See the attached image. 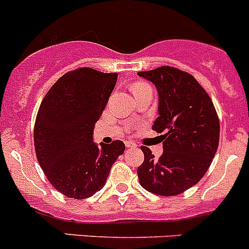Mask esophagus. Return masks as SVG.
Returning a JSON list of instances; mask_svg holds the SVG:
<instances>
[{"instance_id":"obj_1","label":"esophagus","mask_w":249,"mask_h":249,"mask_svg":"<svg viewBox=\"0 0 249 249\" xmlns=\"http://www.w3.org/2000/svg\"><path fill=\"white\" fill-rule=\"evenodd\" d=\"M125 147H126V148H134V147H136V143L132 142V141H126V142H125Z\"/></svg>"}]
</instances>
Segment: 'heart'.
<instances>
[{"label":"heart","instance_id":"obj_1","mask_svg":"<svg viewBox=\"0 0 249 249\" xmlns=\"http://www.w3.org/2000/svg\"><path fill=\"white\" fill-rule=\"evenodd\" d=\"M143 84H145L144 82H139V83H136V84L134 85V87H140V85H143Z\"/></svg>","mask_w":249,"mask_h":249}]
</instances>
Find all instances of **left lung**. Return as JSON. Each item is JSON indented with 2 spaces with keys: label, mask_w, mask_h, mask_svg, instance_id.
I'll return each instance as SVG.
<instances>
[{
  "label": "left lung",
  "mask_w": 249,
  "mask_h": 249,
  "mask_svg": "<svg viewBox=\"0 0 249 249\" xmlns=\"http://www.w3.org/2000/svg\"><path fill=\"white\" fill-rule=\"evenodd\" d=\"M139 76L157 87L159 117L153 130L165 132L160 158L141 147L140 184L153 194L175 196L196 184L211 166L219 144V118L210 95L188 72L161 66Z\"/></svg>",
  "instance_id": "1"
}]
</instances>
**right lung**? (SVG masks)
I'll use <instances>...</instances> for the list:
<instances>
[{
	"instance_id": "obj_1",
	"label": "right lung",
	"mask_w": 249,
	"mask_h": 249,
	"mask_svg": "<svg viewBox=\"0 0 249 249\" xmlns=\"http://www.w3.org/2000/svg\"><path fill=\"white\" fill-rule=\"evenodd\" d=\"M118 73L79 67L60 77L44 96L36 117V157L53 187L72 199H87L106 183L113 162L125 150L123 141L92 142Z\"/></svg>"
}]
</instances>
